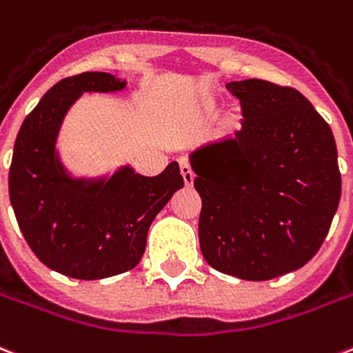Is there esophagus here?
<instances>
[{"label": "esophagus", "instance_id": "obj_1", "mask_svg": "<svg viewBox=\"0 0 353 353\" xmlns=\"http://www.w3.org/2000/svg\"><path fill=\"white\" fill-rule=\"evenodd\" d=\"M179 170H181V176H183V181H185V185H187V187H190V185L194 183V172H192V168H190V165H188L187 159H181V161H179Z\"/></svg>", "mask_w": 353, "mask_h": 353}]
</instances>
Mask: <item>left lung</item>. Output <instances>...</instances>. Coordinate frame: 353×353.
I'll return each mask as SVG.
<instances>
[{"label":"left lung","mask_w":353,"mask_h":353,"mask_svg":"<svg viewBox=\"0 0 353 353\" xmlns=\"http://www.w3.org/2000/svg\"><path fill=\"white\" fill-rule=\"evenodd\" d=\"M242 128L190 153L209 265L265 281L302 268L326 239L341 200L332 128L296 88L244 79Z\"/></svg>","instance_id":"obj_1"}]
</instances>
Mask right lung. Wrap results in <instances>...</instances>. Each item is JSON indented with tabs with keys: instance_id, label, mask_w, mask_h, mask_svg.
I'll list each match as a JSON object with an SVG mask.
<instances>
[{
	"instance_id": "obj_1",
	"label": "right lung",
	"mask_w": 353,
	"mask_h": 353,
	"mask_svg": "<svg viewBox=\"0 0 353 353\" xmlns=\"http://www.w3.org/2000/svg\"><path fill=\"white\" fill-rule=\"evenodd\" d=\"M105 72L66 77L27 114L9 170L10 205L29 248L48 268L75 279H103L139 265L157 212L183 187L176 161L146 177L122 166L111 177H72L59 159V129L85 92H118Z\"/></svg>"
}]
</instances>
